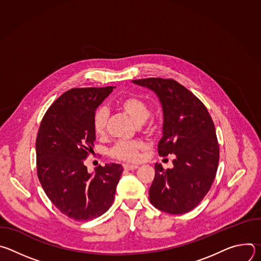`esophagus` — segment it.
Listing matches in <instances>:
<instances>
[{
  "instance_id": "34e87169",
  "label": "esophagus",
  "mask_w": 261,
  "mask_h": 261,
  "mask_svg": "<svg viewBox=\"0 0 261 261\" xmlns=\"http://www.w3.org/2000/svg\"><path fill=\"white\" fill-rule=\"evenodd\" d=\"M124 168L127 170H134L136 168H138V165L135 164H124Z\"/></svg>"
}]
</instances>
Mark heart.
Wrapping results in <instances>:
<instances>
[{
	"label": "heart",
	"mask_w": 261,
	"mask_h": 261,
	"mask_svg": "<svg viewBox=\"0 0 261 261\" xmlns=\"http://www.w3.org/2000/svg\"><path fill=\"white\" fill-rule=\"evenodd\" d=\"M119 106L135 124L144 123L151 113L148 103L141 97L135 95L122 98L119 101ZM107 117V110L104 107H99L95 111L93 117V130L94 133L99 137L105 134ZM144 146L145 144L141 140H120L110 150V155L119 160L134 162L139 159L140 152L143 150Z\"/></svg>",
	"instance_id": "obj_1"
}]
</instances>
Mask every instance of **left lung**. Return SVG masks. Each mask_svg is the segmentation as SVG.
Listing matches in <instances>:
<instances>
[{
    "instance_id": "8db88e82",
    "label": "left lung",
    "mask_w": 261,
    "mask_h": 261,
    "mask_svg": "<svg viewBox=\"0 0 261 261\" xmlns=\"http://www.w3.org/2000/svg\"><path fill=\"white\" fill-rule=\"evenodd\" d=\"M134 84L155 92L163 109V136L158 153L173 154V167L155 164L148 196L158 210L178 215L196 207L217 173L219 144L214 122L204 104L173 80L144 79Z\"/></svg>"
}]
</instances>
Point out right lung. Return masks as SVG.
<instances>
[{
	"label": "right lung",
	"mask_w": 261,
	"mask_h": 261,
	"mask_svg": "<svg viewBox=\"0 0 261 261\" xmlns=\"http://www.w3.org/2000/svg\"><path fill=\"white\" fill-rule=\"evenodd\" d=\"M114 88L65 92L47 109L37 134V174L42 188L59 211L75 221L93 220L111 206L124 170L110 163L92 174L84 164L94 152V114Z\"/></svg>",
	"instance_id": "obj_1"
}]
</instances>
